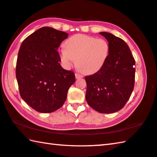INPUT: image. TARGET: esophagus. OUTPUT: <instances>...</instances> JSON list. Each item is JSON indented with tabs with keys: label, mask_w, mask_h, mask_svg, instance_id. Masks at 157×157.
Masks as SVG:
<instances>
[{
	"label": "esophagus",
	"mask_w": 157,
	"mask_h": 157,
	"mask_svg": "<svg viewBox=\"0 0 157 157\" xmlns=\"http://www.w3.org/2000/svg\"><path fill=\"white\" fill-rule=\"evenodd\" d=\"M75 78H76V79L81 78H82V75H80V74H79V73H75Z\"/></svg>",
	"instance_id": "1"
}]
</instances>
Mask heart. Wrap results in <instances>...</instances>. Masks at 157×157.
Instances as JSON below:
<instances>
[{"instance_id": "1", "label": "heart", "mask_w": 157, "mask_h": 157, "mask_svg": "<svg viewBox=\"0 0 157 157\" xmlns=\"http://www.w3.org/2000/svg\"><path fill=\"white\" fill-rule=\"evenodd\" d=\"M109 53L110 45L106 39L77 34L64 42L60 58L65 67H71L75 60L80 71L94 74L105 65Z\"/></svg>"}]
</instances>
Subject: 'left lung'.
<instances>
[{
    "label": "left lung",
    "instance_id": "left-lung-1",
    "mask_svg": "<svg viewBox=\"0 0 157 157\" xmlns=\"http://www.w3.org/2000/svg\"><path fill=\"white\" fill-rule=\"evenodd\" d=\"M110 45V53L99 71L85 77L87 84L86 100L102 113L119 111L127 103L133 90L136 61L124 40L102 32Z\"/></svg>",
    "mask_w": 157,
    "mask_h": 157
}]
</instances>
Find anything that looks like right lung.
<instances>
[{"mask_svg": "<svg viewBox=\"0 0 157 157\" xmlns=\"http://www.w3.org/2000/svg\"><path fill=\"white\" fill-rule=\"evenodd\" d=\"M68 34L45 26L24 40L18 52L15 75L20 94L36 111L51 113L63 105L75 82V73L60 64L57 51Z\"/></svg>", "mask_w": 157, "mask_h": 157, "instance_id": "1", "label": "right lung"}]
</instances>
